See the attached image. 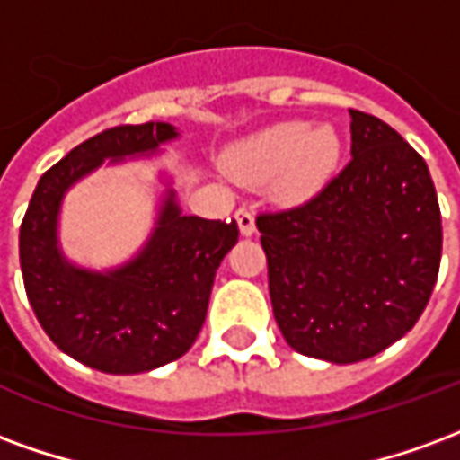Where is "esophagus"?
I'll return each instance as SVG.
<instances>
[{
    "mask_svg": "<svg viewBox=\"0 0 460 460\" xmlns=\"http://www.w3.org/2000/svg\"><path fill=\"white\" fill-rule=\"evenodd\" d=\"M236 221H239V229L243 236H253L256 234V219H253V211L246 209V207H241L236 211Z\"/></svg>",
    "mask_w": 460,
    "mask_h": 460,
    "instance_id": "1",
    "label": "esophagus"
}]
</instances>
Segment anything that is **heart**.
<instances>
[{
	"label": "heart",
	"mask_w": 460,
	"mask_h": 460,
	"mask_svg": "<svg viewBox=\"0 0 460 460\" xmlns=\"http://www.w3.org/2000/svg\"><path fill=\"white\" fill-rule=\"evenodd\" d=\"M342 137L328 125L280 120L234 145L226 167L241 181H269L280 197L303 199L318 191L338 170Z\"/></svg>",
	"instance_id": "1"
}]
</instances>
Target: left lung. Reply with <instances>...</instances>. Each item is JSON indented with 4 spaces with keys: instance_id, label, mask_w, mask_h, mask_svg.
Here are the masks:
<instances>
[{
    "instance_id": "obj_1",
    "label": "left lung",
    "mask_w": 460,
    "mask_h": 460,
    "mask_svg": "<svg viewBox=\"0 0 460 460\" xmlns=\"http://www.w3.org/2000/svg\"><path fill=\"white\" fill-rule=\"evenodd\" d=\"M349 118L345 170L305 204L256 219L283 338L335 365L379 355L414 328L444 243L424 157L375 115Z\"/></svg>"
}]
</instances>
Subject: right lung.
Returning <instances> with one entry per match:
<instances>
[{"label":"right lung","mask_w":460,"mask_h":460,"mask_svg":"<svg viewBox=\"0 0 460 460\" xmlns=\"http://www.w3.org/2000/svg\"><path fill=\"white\" fill-rule=\"evenodd\" d=\"M180 132L170 122L118 125L56 162L36 184L19 229V261L36 318L58 349L108 375H137L180 359L199 335L236 221L181 217L167 190L145 249L113 270H85L58 249V211L71 184L103 160L155 152Z\"/></svg>","instance_id":"right-lung-1"}]
</instances>
